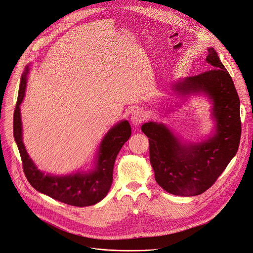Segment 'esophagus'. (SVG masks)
<instances>
[{
  "instance_id": "34e87169",
  "label": "esophagus",
  "mask_w": 253,
  "mask_h": 253,
  "mask_svg": "<svg viewBox=\"0 0 253 253\" xmlns=\"http://www.w3.org/2000/svg\"><path fill=\"white\" fill-rule=\"evenodd\" d=\"M145 119H146L145 114H144V112H143L142 110H140V109L134 110L133 113H132V115H131V122H132V124H134L135 126L141 124L142 122L145 121Z\"/></svg>"
}]
</instances>
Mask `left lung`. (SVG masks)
Segmentation results:
<instances>
[{
	"instance_id": "8db88e82",
	"label": "left lung",
	"mask_w": 253,
	"mask_h": 253,
	"mask_svg": "<svg viewBox=\"0 0 253 253\" xmlns=\"http://www.w3.org/2000/svg\"><path fill=\"white\" fill-rule=\"evenodd\" d=\"M206 60L213 67L174 85L181 94L204 91L214 103L216 133L201 143L181 145L163 124L148 122L141 129L149 140L155 180L176 196H197L211 188L236 154L241 136L240 101L233 80L214 48Z\"/></svg>"
}]
</instances>
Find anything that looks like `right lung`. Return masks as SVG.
<instances>
[{"mask_svg": "<svg viewBox=\"0 0 253 253\" xmlns=\"http://www.w3.org/2000/svg\"><path fill=\"white\" fill-rule=\"evenodd\" d=\"M25 88L26 74L22 76L20 83L14 111L13 131L22 160V168L29 183L38 192L67 205L86 207L97 204L105 198L111 188L115 159L131 135L130 124L128 121H122L107 133L100 145L95 170L88 173L77 172L66 176L44 174L35 167L22 141L20 104L24 98Z\"/></svg>", "mask_w": 253, "mask_h": 253, "instance_id": "1", "label": "right lung"}]
</instances>
